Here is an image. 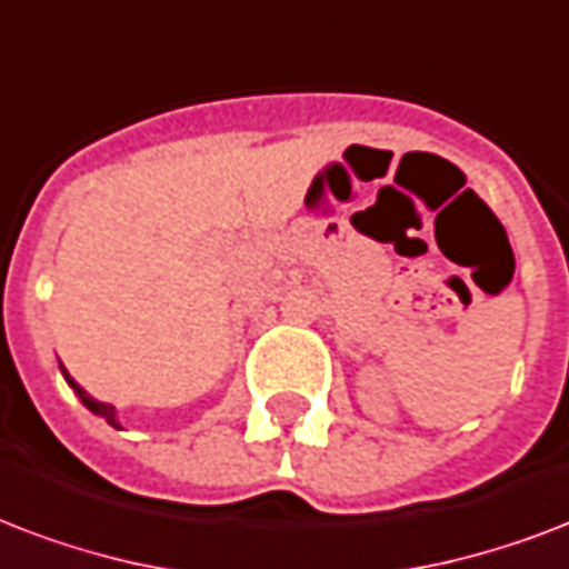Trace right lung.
I'll return each instance as SVG.
<instances>
[{"label": "right lung", "mask_w": 569, "mask_h": 569, "mask_svg": "<svg viewBox=\"0 0 569 569\" xmlns=\"http://www.w3.org/2000/svg\"><path fill=\"white\" fill-rule=\"evenodd\" d=\"M62 372H64V370H62ZM64 379H68V385H71L73 393L80 397L82 406H86V409H92L94 415H101V418L107 420V423H112V427H119V420H116V409H112L110 402H98V400H94V397H89V393H86V390H82L80 385H77V381L71 379V376H68V372H64Z\"/></svg>", "instance_id": "1"}]
</instances>
